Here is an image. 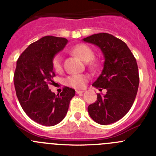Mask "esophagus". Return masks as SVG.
<instances>
[{
	"mask_svg": "<svg viewBox=\"0 0 156 156\" xmlns=\"http://www.w3.org/2000/svg\"><path fill=\"white\" fill-rule=\"evenodd\" d=\"M76 92L77 94H83L84 91H83V90H77Z\"/></svg>",
	"mask_w": 156,
	"mask_h": 156,
	"instance_id": "obj_1",
	"label": "esophagus"
}]
</instances>
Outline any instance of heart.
<instances>
[{
    "mask_svg": "<svg viewBox=\"0 0 156 156\" xmlns=\"http://www.w3.org/2000/svg\"><path fill=\"white\" fill-rule=\"evenodd\" d=\"M73 53L75 54L80 58L84 62H89L91 67L97 66L98 62L94 60V51L93 48H90L89 45L85 44H80L73 48ZM52 66L55 71H61L62 69V57L60 54H57L54 56L52 59ZM88 80V76L83 74H78V75H71L66 79V83L68 86L73 88L84 87L86 83Z\"/></svg>",
    "mask_w": 156,
    "mask_h": 156,
    "instance_id": "1",
    "label": "heart"
}]
</instances>
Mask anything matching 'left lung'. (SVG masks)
I'll return each mask as SVG.
<instances>
[{
  "label": "left lung",
  "instance_id": "8db88e82",
  "mask_svg": "<svg viewBox=\"0 0 156 156\" xmlns=\"http://www.w3.org/2000/svg\"><path fill=\"white\" fill-rule=\"evenodd\" d=\"M84 42L98 47L104 55L101 73L92 86L106 89L105 94H97V101L88 106L94 121L108 125L122 119L133 104L139 86L137 62L127 45L105 33L83 38Z\"/></svg>",
  "mask_w": 156,
  "mask_h": 156
}]
</instances>
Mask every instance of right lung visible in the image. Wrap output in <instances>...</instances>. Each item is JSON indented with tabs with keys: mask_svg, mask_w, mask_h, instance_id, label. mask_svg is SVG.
<instances>
[{
	"mask_svg": "<svg viewBox=\"0 0 156 156\" xmlns=\"http://www.w3.org/2000/svg\"><path fill=\"white\" fill-rule=\"evenodd\" d=\"M67 43L62 37H42L29 45L16 63L14 84L19 103L30 119L43 126L61 122L75 95V90L68 87L57 95L48 87L55 83L52 59Z\"/></svg>",
	"mask_w": 156,
	"mask_h": 156,
	"instance_id": "add662e5",
	"label": "right lung"
}]
</instances>
